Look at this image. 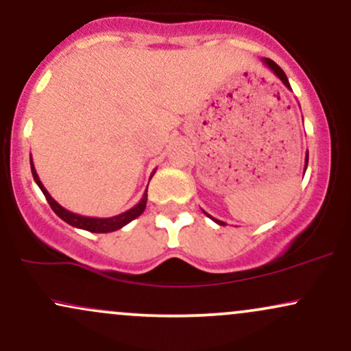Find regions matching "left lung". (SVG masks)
I'll return each mask as SVG.
<instances>
[{
	"label": "left lung",
	"instance_id": "8db88e82",
	"mask_svg": "<svg viewBox=\"0 0 351 351\" xmlns=\"http://www.w3.org/2000/svg\"><path fill=\"white\" fill-rule=\"evenodd\" d=\"M263 62L265 64V66L269 67V69H271V71L274 72V74L277 75V77H279V79L282 80V82H284V86H285V87H287V88H291V84H289V79H287V75H285V72L282 71L280 67L277 66L276 62H274V60L267 59V58H264V59H263ZM307 163H308V152L305 153V167H304V173H305V170H307ZM203 213H204V215H206V216H209L206 211H203ZM209 217H211V219L215 221L216 224H219V226H226V223H224V221H219V219H216V217H213V216H209Z\"/></svg>",
	"mask_w": 351,
	"mask_h": 351
}]
</instances>
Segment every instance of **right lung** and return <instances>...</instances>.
Here are the masks:
<instances>
[{
  "label": "right lung",
  "instance_id": "obj_1",
  "mask_svg": "<svg viewBox=\"0 0 351 351\" xmlns=\"http://www.w3.org/2000/svg\"><path fill=\"white\" fill-rule=\"evenodd\" d=\"M155 171L156 170H153L152 176L155 175ZM31 173H33V178L36 181V184L41 188L43 195L46 196L47 203H49L52 211H54L56 215L60 217V219L66 221L67 224H71V226H74V228L86 229V231H90V232H112V231H117V229L123 228L125 224H128L130 221H134L135 217H138L140 215H142V213L145 211V208H147V191H145L142 199H140L134 208H130L128 211L122 213V215H117V216H112V217H90V216L75 215V213L69 211V209L60 206L58 201H56L49 195V193H47V189L44 188L41 180H39L38 173H36L33 158H31ZM152 176H150V178H152Z\"/></svg>",
  "mask_w": 351,
  "mask_h": 351
}]
</instances>
